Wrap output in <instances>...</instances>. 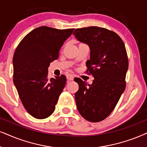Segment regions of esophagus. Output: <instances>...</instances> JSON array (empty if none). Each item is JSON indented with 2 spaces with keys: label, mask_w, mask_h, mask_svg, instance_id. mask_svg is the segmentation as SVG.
Wrapping results in <instances>:
<instances>
[{
  "label": "esophagus",
  "mask_w": 147,
  "mask_h": 147,
  "mask_svg": "<svg viewBox=\"0 0 147 147\" xmlns=\"http://www.w3.org/2000/svg\"><path fill=\"white\" fill-rule=\"evenodd\" d=\"M66 79H67L68 81H72L74 79V75H72V74H67L66 75Z\"/></svg>",
  "instance_id": "esophagus-1"
}]
</instances>
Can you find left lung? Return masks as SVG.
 Segmentation results:
<instances>
[{
	"label": "left lung",
	"mask_w": 147,
	"mask_h": 147,
	"mask_svg": "<svg viewBox=\"0 0 147 147\" xmlns=\"http://www.w3.org/2000/svg\"><path fill=\"white\" fill-rule=\"evenodd\" d=\"M73 34L89 46L87 72L94 77L91 85L75 79L79 87L75 94L76 104L85 120L100 122L112 112L125 90L128 68L126 48L118 34L103 27L77 29Z\"/></svg>",
	"instance_id": "obj_1"
}]
</instances>
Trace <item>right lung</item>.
Returning a JSON list of instances; mask_svg holds the SVG:
<instances>
[{
	"label": "right lung",
	"instance_id": "add662e5",
	"mask_svg": "<svg viewBox=\"0 0 147 147\" xmlns=\"http://www.w3.org/2000/svg\"><path fill=\"white\" fill-rule=\"evenodd\" d=\"M73 30L38 27L21 41L15 51L13 83L25 109L37 119L46 118L54 112L66 85L63 75L48 79V67L58 58L60 48Z\"/></svg>",
	"mask_w": 147,
	"mask_h": 147
}]
</instances>
